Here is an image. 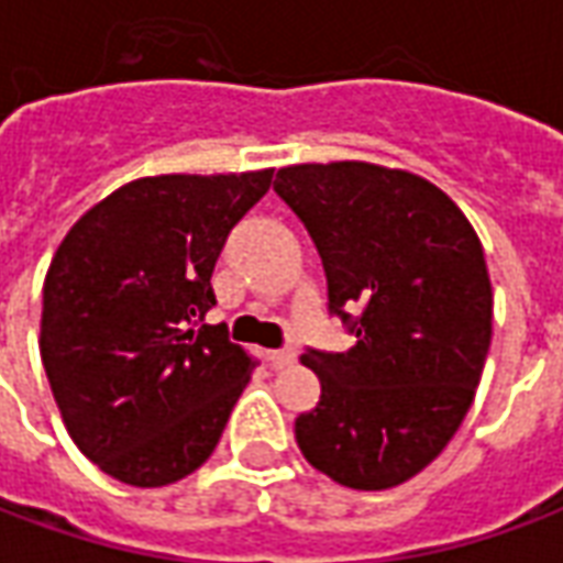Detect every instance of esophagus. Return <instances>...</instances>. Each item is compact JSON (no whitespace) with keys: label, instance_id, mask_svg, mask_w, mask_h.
Segmentation results:
<instances>
[{"label":"esophagus","instance_id":"obj_1","mask_svg":"<svg viewBox=\"0 0 563 563\" xmlns=\"http://www.w3.org/2000/svg\"><path fill=\"white\" fill-rule=\"evenodd\" d=\"M295 358H298V353H295V350H271L268 353L271 367H289V365H295Z\"/></svg>","mask_w":563,"mask_h":563}]
</instances>
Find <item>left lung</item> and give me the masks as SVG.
Returning <instances> with one entry per match:
<instances>
[{
  "label": "left lung",
  "instance_id": "obj_1",
  "mask_svg": "<svg viewBox=\"0 0 563 563\" xmlns=\"http://www.w3.org/2000/svg\"><path fill=\"white\" fill-rule=\"evenodd\" d=\"M274 192L305 222L329 313L355 343L307 346L322 395L295 419L305 459L334 483L379 492L446 449L471 410L492 343L483 244L434 184L371 162L289 165Z\"/></svg>",
  "mask_w": 563,
  "mask_h": 563
}]
</instances>
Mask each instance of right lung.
I'll use <instances>...</instances> for the list:
<instances>
[{
    "mask_svg": "<svg viewBox=\"0 0 563 563\" xmlns=\"http://www.w3.org/2000/svg\"><path fill=\"white\" fill-rule=\"evenodd\" d=\"M271 168L159 174L80 217L44 277L42 350L68 434L108 476L159 488L217 449L256 362L205 325L225 238Z\"/></svg>",
    "mask_w": 563,
    "mask_h": 563,
    "instance_id": "1",
    "label": "right lung"
}]
</instances>
